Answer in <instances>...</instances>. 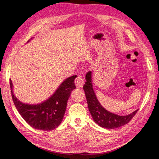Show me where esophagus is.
<instances>
[{"label": "esophagus", "instance_id": "34e87169", "mask_svg": "<svg viewBox=\"0 0 159 159\" xmlns=\"http://www.w3.org/2000/svg\"><path fill=\"white\" fill-rule=\"evenodd\" d=\"M75 84L76 87L78 88H81L83 87V85L84 84V78L81 75H78V77L75 80Z\"/></svg>", "mask_w": 159, "mask_h": 159}]
</instances>
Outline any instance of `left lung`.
<instances>
[{"mask_svg":"<svg viewBox=\"0 0 159 159\" xmlns=\"http://www.w3.org/2000/svg\"><path fill=\"white\" fill-rule=\"evenodd\" d=\"M85 84L84 90L87 99L89 111L93 121L100 127L106 129H115L128 123L135 115L138 110L126 116H119L105 110L96 98L91 84V73L88 71L85 75Z\"/></svg>","mask_w":159,"mask_h":159,"instance_id":"obj_1","label":"left lung"}]
</instances>
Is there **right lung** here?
<instances>
[{
    "label": "right lung",
    "mask_w": 159,
    "mask_h": 159,
    "mask_svg": "<svg viewBox=\"0 0 159 159\" xmlns=\"http://www.w3.org/2000/svg\"><path fill=\"white\" fill-rule=\"evenodd\" d=\"M75 78L76 75H73L67 78L51 98L38 105L25 104L18 100L12 93V84L10 80L14 105L24 120L32 127L43 131H51L58 127L64 118L67 102L71 91L75 89Z\"/></svg>",
    "instance_id": "add662e5"
}]
</instances>
